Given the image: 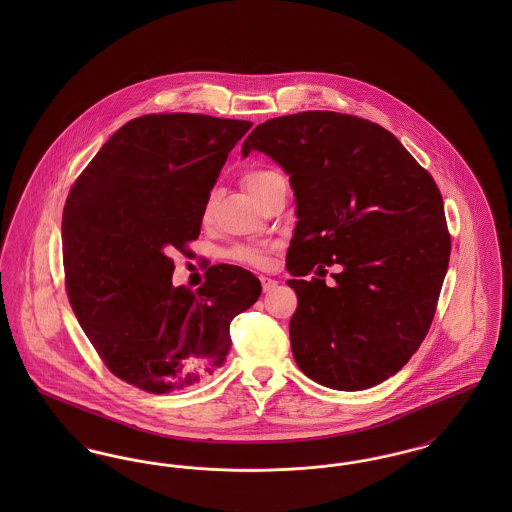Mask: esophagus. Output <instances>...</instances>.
<instances>
[{"instance_id": "esophagus-1", "label": "esophagus", "mask_w": 512, "mask_h": 512, "mask_svg": "<svg viewBox=\"0 0 512 512\" xmlns=\"http://www.w3.org/2000/svg\"><path fill=\"white\" fill-rule=\"evenodd\" d=\"M261 284H263V292L265 293L272 292L278 286V282L268 278V276H261Z\"/></svg>"}]
</instances>
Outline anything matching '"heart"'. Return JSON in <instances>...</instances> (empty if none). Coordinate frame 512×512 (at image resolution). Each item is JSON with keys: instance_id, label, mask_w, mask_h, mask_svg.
Wrapping results in <instances>:
<instances>
[{"instance_id": "1", "label": "heart", "mask_w": 512, "mask_h": 512, "mask_svg": "<svg viewBox=\"0 0 512 512\" xmlns=\"http://www.w3.org/2000/svg\"><path fill=\"white\" fill-rule=\"evenodd\" d=\"M278 176H280V174L274 171H251L245 174L244 182L245 186H247V190L257 197V195L261 194V192L267 188L268 182H272V180L278 178ZM211 203H213V197L209 199V203H207V207H205V215H209ZM228 255H230V259L240 261V263H245V265H253V267L265 265V249H261V247L238 245V247L230 249Z\"/></svg>"}]
</instances>
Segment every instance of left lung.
<instances>
[{"instance_id": "1", "label": "left lung", "mask_w": 512, "mask_h": 512, "mask_svg": "<svg viewBox=\"0 0 512 512\" xmlns=\"http://www.w3.org/2000/svg\"><path fill=\"white\" fill-rule=\"evenodd\" d=\"M261 151L290 174L297 224L293 276L340 265L336 286L288 280L293 359L320 386L359 391L409 363L426 338L449 267L451 238L434 178L380 124L303 111L259 124Z\"/></svg>"}]
</instances>
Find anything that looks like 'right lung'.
Segmentation results:
<instances>
[{"label":"right lung","instance_id":"add662e5","mask_svg":"<svg viewBox=\"0 0 512 512\" xmlns=\"http://www.w3.org/2000/svg\"><path fill=\"white\" fill-rule=\"evenodd\" d=\"M253 124L209 115L126 122L74 182L63 265L74 315L101 361L149 393L194 388L224 365L230 322L261 295L255 274L213 265L192 292L172 286L174 251L197 240L228 153Z\"/></svg>","mask_w":512,"mask_h":512}]
</instances>
